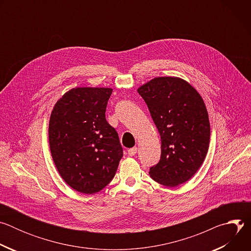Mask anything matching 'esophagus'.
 <instances>
[{"label":"esophagus","instance_id":"34e87169","mask_svg":"<svg viewBox=\"0 0 251 251\" xmlns=\"http://www.w3.org/2000/svg\"><path fill=\"white\" fill-rule=\"evenodd\" d=\"M136 153H137V147H133V148H131V149L128 150V155L131 156V157H132V156H135Z\"/></svg>","mask_w":251,"mask_h":251}]
</instances>
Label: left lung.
I'll use <instances>...</instances> for the list:
<instances>
[{"label":"left lung","mask_w":251,"mask_h":251,"mask_svg":"<svg viewBox=\"0 0 251 251\" xmlns=\"http://www.w3.org/2000/svg\"><path fill=\"white\" fill-rule=\"evenodd\" d=\"M161 136L160 161L150 168L157 183L176 187L196 174L209 145L210 126L202 98L187 81L156 77L138 88Z\"/></svg>","instance_id":"8db88e82"}]
</instances>
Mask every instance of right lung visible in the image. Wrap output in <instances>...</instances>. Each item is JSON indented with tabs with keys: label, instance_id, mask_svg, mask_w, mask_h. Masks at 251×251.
Here are the masks:
<instances>
[{
	"label": "right lung",
	"instance_id": "obj_1",
	"mask_svg": "<svg viewBox=\"0 0 251 251\" xmlns=\"http://www.w3.org/2000/svg\"><path fill=\"white\" fill-rule=\"evenodd\" d=\"M111 88L79 87L54 105L49 125L50 148L64 182L95 194L114 177L123 156L118 133L105 118Z\"/></svg>",
	"mask_w": 251,
	"mask_h": 251
}]
</instances>
